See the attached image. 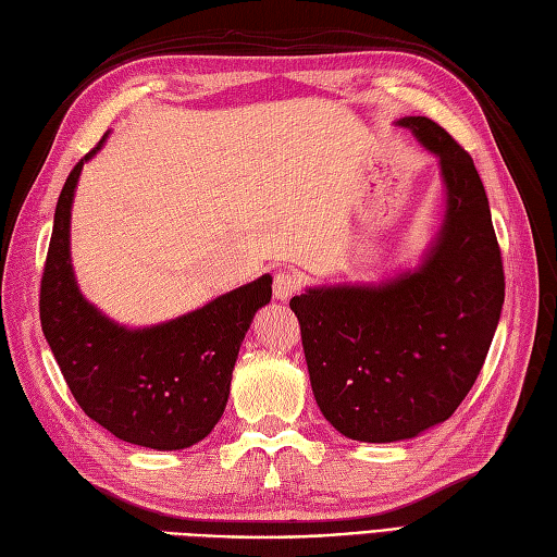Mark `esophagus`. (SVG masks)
Returning <instances> with one entry per match:
<instances>
[{
    "instance_id": "1",
    "label": "esophagus",
    "mask_w": 557,
    "mask_h": 557,
    "mask_svg": "<svg viewBox=\"0 0 557 557\" xmlns=\"http://www.w3.org/2000/svg\"><path fill=\"white\" fill-rule=\"evenodd\" d=\"M301 289V275H297V272H277L275 275V282H272V294H275L277 301H289L294 294H297Z\"/></svg>"
}]
</instances>
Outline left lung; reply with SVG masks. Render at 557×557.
Listing matches in <instances>:
<instances>
[{
  "mask_svg": "<svg viewBox=\"0 0 557 557\" xmlns=\"http://www.w3.org/2000/svg\"><path fill=\"white\" fill-rule=\"evenodd\" d=\"M395 124L437 158L445 188L441 227L419 265L381 282L309 287L289 301L318 407L359 443L409 441L453 417L486 361L505 301L474 160L429 116Z\"/></svg>",
  "mask_w": 557,
  "mask_h": 557,
  "instance_id": "obj_1",
  "label": "left lung"
}]
</instances>
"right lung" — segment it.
Here are the masks:
<instances>
[{"label": "right lung", "mask_w": 557, "mask_h": 557, "mask_svg": "<svg viewBox=\"0 0 557 557\" xmlns=\"http://www.w3.org/2000/svg\"><path fill=\"white\" fill-rule=\"evenodd\" d=\"M59 194L40 287V323L78 407L124 443L184 449L203 441L227 407L232 371L272 277L232 289L172 321L128 327L90 304L71 265V206L83 162Z\"/></svg>", "instance_id": "right-lung-1"}]
</instances>
